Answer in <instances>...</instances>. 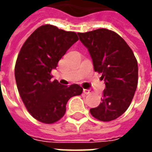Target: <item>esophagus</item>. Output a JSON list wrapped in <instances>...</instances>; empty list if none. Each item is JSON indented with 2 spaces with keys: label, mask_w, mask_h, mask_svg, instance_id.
I'll use <instances>...</instances> for the list:
<instances>
[{
  "label": "esophagus",
  "mask_w": 152,
  "mask_h": 152,
  "mask_svg": "<svg viewBox=\"0 0 152 152\" xmlns=\"http://www.w3.org/2000/svg\"><path fill=\"white\" fill-rule=\"evenodd\" d=\"M83 92H84V94H89L91 93V91H90L89 89H83Z\"/></svg>",
  "instance_id": "obj_1"
}]
</instances>
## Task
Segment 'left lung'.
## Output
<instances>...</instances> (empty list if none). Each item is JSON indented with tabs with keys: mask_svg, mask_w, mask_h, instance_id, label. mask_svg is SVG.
Segmentation results:
<instances>
[{
	"mask_svg": "<svg viewBox=\"0 0 152 152\" xmlns=\"http://www.w3.org/2000/svg\"><path fill=\"white\" fill-rule=\"evenodd\" d=\"M77 34L89 50L94 71L105 80L101 103L90 113L99 121L115 120L129 107L137 89L138 68L134 52L121 36L106 28Z\"/></svg>",
	"mask_w": 152,
	"mask_h": 152,
	"instance_id": "obj_1",
	"label": "left lung"
}]
</instances>
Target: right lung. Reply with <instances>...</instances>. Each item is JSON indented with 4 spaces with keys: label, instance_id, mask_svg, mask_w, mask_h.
<instances>
[{
    "label": "right lung",
    "instance_id": "1",
    "mask_svg": "<svg viewBox=\"0 0 152 152\" xmlns=\"http://www.w3.org/2000/svg\"><path fill=\"white\" fill-rule=\"evenodd\" d=\"M79 40L76 32L50 24L36 29L23 45L15 67L18 93L28 112L40 122L53 124L66 112V104L83 89L51 80V71L66 50Z\"/></svg>",
    "mask_w": 152,
    "mask_h": 152
}]
</instances>
